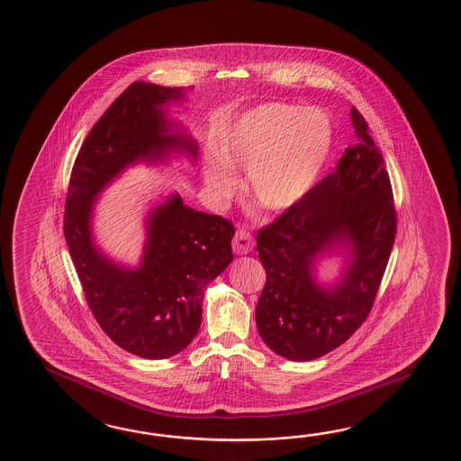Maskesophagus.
<instances>
[{"mask_svg":"<svg viewBox=\"0 0 461 461\" xmlns=\"http://www.w3.org/2000/svg\"><path fill=\"white\" fill-rule=\"evenodd\" d=\"M234 252L239 256H246L252 249H254V237L250 236V232H247L244 229H239L232 240Z\"/></svg>","mask_w":461,"mask_h":461,"instance_id":"obj_1","label":"esophagus"}]
</instances>
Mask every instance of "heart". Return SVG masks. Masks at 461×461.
Instances as JSON below:
<instances>
[{
	"label": "heart",
	"instance_id": "b5f03b06",
	"mask_svg": "<svg viewBox=\"0 0 461 461\" xmlns=\"http://www.w3.org/2000/svg\"><path fill=\"white\" fill-rule=\"evenodd\" d=\"M333 122L319 107L267 103L249 109L225 129L219 159L203 179L215 195L232 193L234 171H247V191L266 211H287L311 193L333 148Z\"/></svg>",
	"mask_w": 461,
	"mask_h": 461
}]
</instances>
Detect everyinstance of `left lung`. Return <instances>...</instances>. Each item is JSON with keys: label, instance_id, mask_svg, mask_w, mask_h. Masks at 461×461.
<instances>
[{"label": "left lung", "instance_id": "obj_1", "mask_svg": "<svg viewBox=\"0 0 461 461\" xmlns=\"http://www.w3.org/2000/svg\"><path fill=\"white\" fill-rule=\"evenodd\" d=\"M354 146L297 205L260 229L267 280L256 307L258 335L272 352L309 362L348 340L372 311L396 232L393 194L382 152L352 107ZM344 267L321 283L316 266L339 255Z\"/></svg>", "mask_w": 461, "mask_h": 461}]
</instances>
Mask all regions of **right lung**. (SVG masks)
<instances>
[{
    "label": "right lung",
    "mask_w": 461,
    "mask_h": 461,
    "mask_svg": "<svg viewBox=\"0 0 461 461\" xmlns=\"http://www.w3.org/2000/svg\"><path fill=\"white\" fill-rule=\"evenodd\" d=\"M184 97L183 87L132 83L87 134L66 197V242L89 309L113 342L150 360L169 358L193 342L207 284L234 258L236 229L167 194L146 215L140 266L128 267L97 247L93 217L99 194L131 166L174 154L195 161V140L167 114Z\"/></svg>",
    "instance_id": "1"
}]
</instances>
